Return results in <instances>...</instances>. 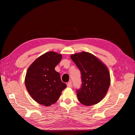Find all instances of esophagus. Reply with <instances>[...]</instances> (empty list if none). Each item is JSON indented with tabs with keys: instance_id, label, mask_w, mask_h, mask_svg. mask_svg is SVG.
Instances as JSON below:
<instances>
[{
	"instance_id": "obj_1",
	"label": "esophagus",
	"mask_w": 135,
	"mask_h": 135,
	"mask_svg": "<svg viewBox=\"0 0 135 135\" xmlns=\"http://www.w3.org/2000/svg\"><path fill=\"white\" fill-rule=\"evenodd\" d=\"M67 86L68 87H71V86H72V83H71V81L68 82L67 84Z\"/></svg>"
}]
</instances>
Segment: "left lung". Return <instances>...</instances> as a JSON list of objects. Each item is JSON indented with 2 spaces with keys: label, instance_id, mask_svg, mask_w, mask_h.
<instances>
[{
  "label": "left lung",
  "instance_id": "8db88e82",
  "mask_svg": "<svg viewBox=\"0 0 135 135\" xmlns=\"http://www.w3.org/2000/svg\"><path fill=\"white\" fill-rule=\"evenodd\" d=\"M81 72V86L76 90L79 101L85 105L97 104L105 97L110 85L108 69L93 55L87 52L70 56Z\"/></svg>",
  "mask_w": 135,
  "mask_h": 135
}]
</instances>
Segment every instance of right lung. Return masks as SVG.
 I'll return each mask as SVG.
<instances>
[{
    "instance_id": "1",
    "label": "right lung",
    "mask_w": 135,
    "mask_h": 135,
    "mask_svg": "<svg viewBox=\"0 0 135 135\" xmlns=\"http://www.w3.org/2000/svg\"><path fill=\"white\" fill-rule=\"evenodd\" d=\"M62 55L48 52L41 55L27 70L25 84L31 97L41 105L50 106L56 103L66 84L61 81L55 68L62 59Z\"/></svg>"
}]
</instances>
